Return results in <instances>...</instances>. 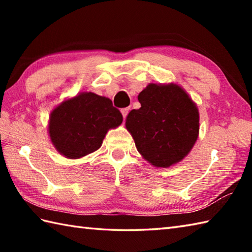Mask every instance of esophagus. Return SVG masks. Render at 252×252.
I'll return each mask as SVG.
<instances>
[{"label":"esophagus","mask_w":252,"mask_h":252,"mask_svg":"<svg viewBox=\"0 0 252 252\" xmlns=\"http://www.w3.org/2000/svg\"><path fill=\"white\" fill-rule=\"evenodd\" d=\"M129 111H130L129 107H126V108L121 109V114H122V116H123V119H126V117L127 116V114H129Z\"/></svg>","instance_id":"obj_1"}]
</instances>
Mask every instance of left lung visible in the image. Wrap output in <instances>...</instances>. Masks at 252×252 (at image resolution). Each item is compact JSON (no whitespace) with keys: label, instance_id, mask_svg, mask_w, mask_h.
Listing matches in <instances>:
<instances>
[{"label":"left lung","instance_id":"1","mask_svg":"<svg viewBox=\"0 0 252 252\" xmlns=\"http://www.w3.org/2000/svg\"><path fill=\"white\" fill-rule=\"evenodd\" d=\"M140 109L126 120L138 153L154 167L168 168L186 157L199 134L197 106L180 85L151 83L137 96Z\"/></svg>","mask_w":252,"mask_h":252}]
</instances>
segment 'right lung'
Masks as SVG:
<instances>
[{"label":"right lung","instance_id":"1","mask_svg":"<svg viewBox=\"0 0 252 252\" xmlns=\"http://www.w3.org/2000/svg\"><path fill=\"white\" fill-rule=\"evenodd\" d=\"M121 123V112L109 98L83 92L63 100L51 112L49 134L57 152L78 159L97 151L108 130Z\"/></svg>","mask_w":252,"mask_h":252}]
</instances>
